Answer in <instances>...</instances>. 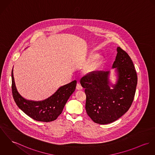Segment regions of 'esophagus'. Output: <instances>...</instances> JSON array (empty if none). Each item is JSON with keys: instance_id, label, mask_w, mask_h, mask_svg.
<instances>
[{"instance_id": "obj_1", "label": "esophagus", "mask_w": 155, "mask_h": 155, "mask_svg": "<svg viewBox=\"0 0 155 155\" xmlns=\"http://www.w3.org/2000/svg\"><path fill=\"white\" fill-rule=\"evenodd\" d=\"M76 89H77L78 90H82V86L79 84H77V85H76Z\"/></svg>"}]
</instances>
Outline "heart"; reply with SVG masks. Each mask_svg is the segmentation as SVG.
Wrapping results in <instances>:
<instances>
[{
    "mask_svg": "<svg viewBox=\"0 0 155 155\" xmlns=\"http://www.w3.org/2000/svg\"><path fill=\"white\" fill-rule=\"evenodd\" d=\"M88 60H92L87 69V71L90 73L97 71L104 63L103 58L101 57H98V54L97 53L90 54L88 56Z\"/></svg>",
    "mask_w": 155,
    "mask_h": 155,
    "instance_id": "obj_1",
    "label": "heart"
}]
</instances>
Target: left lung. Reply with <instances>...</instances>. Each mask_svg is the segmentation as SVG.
<instances>
[{
	"instance_id": "8db88e82",
	"label": "left lung",
	"mask_w": 155,
	"mask_h": 155,
	"mask_svg": "<svg viewBox=\"0 0 155 155\" xmlns=\"http://www.w3.org/2000/svg\"><path fill=\"white\" fill-rule=\"evenodd\" d=\"M112 69L116 82L110 79V71L89 73L81 79L86 95L85 108L93 121L107 124L116 121L129 110L133 101L137 84V76L133 63L120 47Z\"/></svg>"
}]
</instances>
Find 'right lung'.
<instances>
[{"label": "right lung", "instance_id": "add662e5", "mask_svg": "<svg viewBox=\"0 0 155 155\" xmlns=\"http://www.w3.org/2000/svg\"><path fill=\"white\" fill-rule=\"evenodd\" d=\"M77 81L60 87L51 96L42 101H32L24 98L18 92L15 82L13 69L12 71V95L18 107L32 119L42 122L56 120L71 94L76 89Z\"/></svg>", "mask_w": 155, "mask_h": 155}]
</instances>
